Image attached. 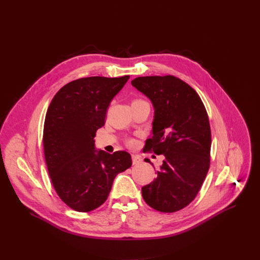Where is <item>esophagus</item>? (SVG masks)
<instances>
[{
  "instance_id": "1",
  "label": "esophagus",
  "mask_w": 260,
  "mask_h": 260,
  "mask_svg": "<svg viewBox=\"0 0 260 260\" xmlns=\"http://www.w3.org/2000/svg\"><path fill=\"white\" fill-rule=\"evenodd\" d=\"M132 160H133V165H140L142 162L141 158L137 155H132Z\"/></svg>"
}]
</instances>
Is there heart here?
Masks as SVG:
<instances>
[{
	"label": "heart",
	"instance_id": "1",
	"mask_svg": "<svg viewBox=\"0 0 260 260\" xmlns=\"http://www.w3.org/2000/svg\"><path fill=\"white\" fill-rule=\"evenodd\" d=\"M127 144H128V145H133V144H134V141L129 139V140H127Z\"/></svg>",
	"mask_w": 260,
	"mask_h": 260
}]
</instances>
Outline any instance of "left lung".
Segmentation results:
<instances>
[{
  "instance_id": "8db88e82",
  "label": "left lung",
  "mask_w": 260,
  "mask_h": 260,
  "mask_svg": "<svg viewBox=\"0 0 260 260\" xmlns=\"http://www.w3.org/2000/svg\"><path fill=\"white\" fill-rule=\"evenodd\" d=\"M132 85L155 107L153 137L145 141L143 152L166 157L157 178L142 186V197L156 211H180L195 199L210 169L207 109L194 88L172 75L138 77Z\"/></svg>"
}]
</instances>
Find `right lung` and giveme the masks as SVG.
Here are the masks:
<instances>
[{"mask_svg":"<svg viewBox=\"0 0 260 260\" xmlns=\"http://www.w3.org/2000/svg\"><path fill=\"white\" fill-rule=\"evenodd\" d=\"M129 76L87 77L64 85L51 100L44 122L43 147L52 185L71 209L85 213L106 201L115 177L131 168L124 151H94L95 132L109 103Z\"/></svg>","mask_w":260,"mask_h":260,"instance_id":"add662e5","label":"right lung"}]
</instances>
